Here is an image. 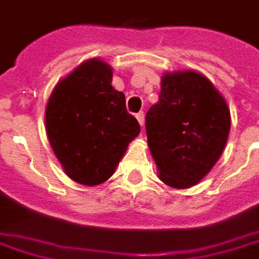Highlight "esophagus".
<instances>
[{
	"instance_id": "obj_1",
	"label": "esophagus",
	"mask_w": 259,
	"mask_h": 259,
	"mask_svg": "<svg viewBox=\"0 0 259 259\" xmlns=\"http://www.w3.org/2000/svg\"><path fill=\"white\" fill-rule=\"evenodd\" d=\"M136 117H137V120H139L140 126H143V124H144V113H143V112H139V113L136 115Z\"/></svg>"
}]
</instances>
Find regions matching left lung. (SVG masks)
<instances>
[{"label": "left lung", "instance_id": "1", "mask_svg": "<svg viewBox=\"0 0 259 259\" xmlns=\"http://www.w3.org/2000/svg\"><path fill=\"white\" fill-rule=\"evenodd\" d=\"M230 132V109L209 78L186 70L161 77L158 102L146 115V133L158 178L185 189L218 162Z\"/></svg>", "mask_w": 259, "mask_h": 259}]
</instances>
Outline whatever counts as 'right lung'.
<instances>
[{"instance_id":"add662e5","label":"right lung","mask_w":259,"mask_h":259,"mask_svg":"<svg viewBox=\"0 0 259 259\" xmlns=\"http://www.w3.org/2000/svg\"><path fill=\"white\" fill-rule=\"evenodd\" d=\"M112 67L99 59L79 64L57 82L46 106V133L64 172L81 185L109 180L140 124L112 87Z\"/></svg>"}]
</instances>
